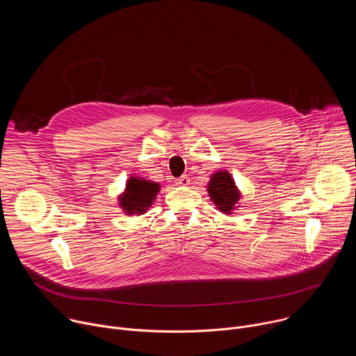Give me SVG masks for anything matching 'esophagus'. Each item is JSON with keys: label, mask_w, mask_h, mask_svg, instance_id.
Masks as SVG:
<instances>
[{"label": "esophagus", "mask_w": 356, "mask_h": 356, "mask_svg": "<svg viewBox=\"0 0 356 356\" xmlns=\"http://www.w3.org/2000/svg\"><path fill=\"white\" fill-rule=\"evenodd\" d=\"M190 184V179L187 176H181L180 179L176 180V186H180V187H186Z\"/></svg>", "instance_id": "esophagus-1"}]
</instances>
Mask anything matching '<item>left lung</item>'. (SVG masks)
Listing matches in <instances>:
<instances>
[{"instance_id":"1","label":"left lung","mask_w":356,"mask_h":356,"mask_svg":"<svg viewBox=\"0 0 356 356\" xmlns=\"http://www.w3.org/2000/svg\"><path fill=\"white\" fill-rule=\"evenodd\" d=\"M207 191L217 210L222 214L231 216L234 214V210L239 207V198L242 194L229 172L218 170L213 173L207 184Z\"/></svg>"}]
</instances>
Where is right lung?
Instances as JSON below:
<instances>
[{
    "mask_svg": "<svg viewBox=\"0 0 356 356\" xmlns=\"http://www.w3.org/2000/svg\"><path fill=\"white\" fill-rule=\"evenodd\" d=\"M161 191V184L145 177L131 176L124 191L118 195V204L127 216L145 214Z\"/></svg>",
    "mask_w": 356,
    "mask_h": 356,
    "instance_id": "right-lung-1",
    "label": "right lung"
}]
</instances>
